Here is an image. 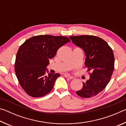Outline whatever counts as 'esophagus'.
Wrapping results in <instances>:
<instances>
[{
  "mask_svg": "<svg viewBox=\"0 0 126 126\" xmlns=\"http://www.w3.org/2000/svg\"><path fill=\"white\" fill-rule=\"evenodd\" d=\"M64 77L65 78H69V79H73V77L72 76H71V75H69V74H64Z\"/></svg>",
  "mask_w": 126,
  "mask_h": 126,
  "instance_id": "obj_1",
  "label": "esophagus"
}]
</instances>
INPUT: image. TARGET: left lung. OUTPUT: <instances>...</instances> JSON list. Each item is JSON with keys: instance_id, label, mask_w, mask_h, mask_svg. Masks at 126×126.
Wrapping results in <instances>:
<instances>
[{"instance_id": "1", "label": "left lung", "mask_w": 126, "mask_h": 126, "mask_svg": "<svg viewBox=\"0 0 126 126\" xmlns=\"http://www.w3.org/2000/svg\"><path fill=\"white\" fill-rule=\"evenodd\" d=\"M69 38L84 50L85 65L92 72L89 79L83 82L82 88L76 93L86 98L95 96L106 88L111 78L114 65L113 50L106 41L95 36H69Z\"/></svg>"}]
</instances>
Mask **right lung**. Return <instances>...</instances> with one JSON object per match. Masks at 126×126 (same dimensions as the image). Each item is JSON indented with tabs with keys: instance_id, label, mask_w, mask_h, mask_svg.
<instances>
[{
	"instance_id": "right-lung-1",
	"label": "right lung",
	"mask_w": 126,
	"mask_h": 126,
	"mask_svg": "<svg viewBox=\"0 0 126 126\" xmlns=\"http://www.w3.org/2000/svg\"><path fill=\"white\" fill-rule=\"evenodd\" d=\"M69 42L66 37L40 35L29 38L20 46L15 72L20 86L30 96L43 97L52 90L60 74L49 73L47 67L57 50Z\"/></svg>"
}]
</instances>
